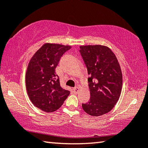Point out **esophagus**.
Here are the masks:
<instances>
[{"label": "esophagus", "mask_w": 148, "mask_h": 148, "mask_svg": "<svg viewBox=\"0 0 148 148\" xmlns=\"http://www.w3.org/2000/svg\"><path fill=\"white\" fill-rule=\"evenodd\" d=\"M79 89L78 87H75V88L73 89V91L74 92H75V93H77V92H79Z\"/></svg>", "instance_id": "esophagus-1"}]
</instances>
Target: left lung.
I'll return each instance as SVG.
<instances>
[{
	"instance_id": "left-lung-1",
	"label": "left lung",
	"mask_w": 148,
	"mask_h": 148,
	"mask_svg": "<svg viewBox=\"0 0 148 148\" xmlns=\"http://www.w3.org/2000/svg\"><path fill=\"white\" fill-rule=\"evenodd\" d=\"M90 76V100L82 108L87 114L99 116L112 110L118 101L123 86L122 72L116 56L102 45L79 46Z\"/></svg>"
}]
</instances>
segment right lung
Returning <instances> with one entry per match:
<instances>
[{
  "mask_svg": "<svg viewBox=\"0 0 148 148\" xmlns=\"http://www.w3.org/2000/svg\"><path fill=\"white\" fill-rule=\"evenodd\" d=\"M71 46L46 43L30 60L25 75L27 94L32 103L46 112L61 107L70 91L60 86L56 68L60 59Z\"/></svg>",
  "mask_w": 148,
  "mask_h": 148,
  "instance_id": "obj_1",
  "label": "right lung"
}]
</instances>
